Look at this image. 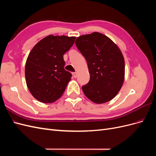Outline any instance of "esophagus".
<instances>
[{"mask_svg": "<svg viewBox=\"0 0 156 156\" xmlns=\"http://www.w3.org/2000/svg\"><path fill=\"white\" fill-rule=\"evenodd\" d=\"M72 74H73V76L74 78H76L77 77V72H73Z\"/></svg>", "mask_w": 156, "mask_h": 156, "instance_id": "1", "label": "esophagus"}]
</instances>
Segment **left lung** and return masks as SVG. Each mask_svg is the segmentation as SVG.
Segmentation results:
<instances>
[{
	"label": "left lung",
	"mask_w": 156,
	"mask_h": 156,
	"mask_svg": "<svg viewBox=\"0 0 156 156\" xmlns=\"http://www.w3.org/2000/svg\"><path fill=\"white\" fill-rule=\"evenodd\" d=\"M75 44L87 60L90 73L89 82L82 87L84 95L98 104L111 101L124 81L125 62L120 49L98 32L77 37Z\"/></svg>",
	"instance_id": "obj_1"
}]
</instances>
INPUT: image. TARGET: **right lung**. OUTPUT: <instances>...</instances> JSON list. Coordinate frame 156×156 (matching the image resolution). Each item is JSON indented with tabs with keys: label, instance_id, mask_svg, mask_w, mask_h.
Instances as JSON below:
<instances>
[{
	"label": "right lung",
	"instance_id": "right-lung-1",
	"mask_svg": "<svg viewBox=\"0 0 156 156\" xmlns=\"http://www.w3.org/2000/svg\"><path fill=\"white\" fill-rule=\"evenodd\" d=\"M75 37L49 35L34 45L25 64L28 88L37 100L53 103L63 94L72 75L64 69L63 55Z\"/></svg>",
	"mask_w": 156,
	"mask_h": 156
}]
</instances>
